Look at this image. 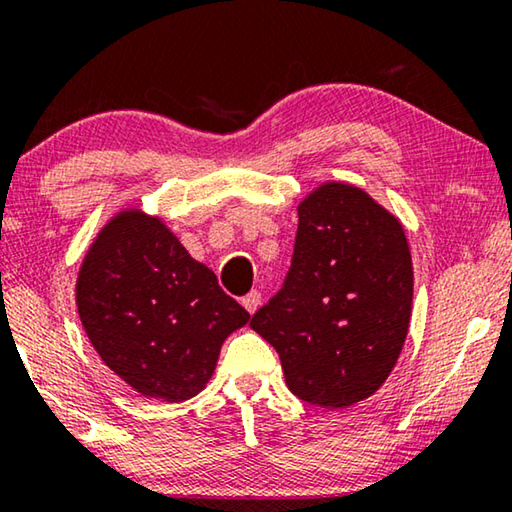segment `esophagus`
I'll return each instance as SVG.
<instances>
[{
    "label": "esophagus",
    "mask_w": 512,
    "mask_h": 512,
    "mask_svg": "<svg viewBox=\"0 0 512 512\" xmlns=\"http://www.w3.org/2000/svg\"><path fill=\"white\" fill-rule=\"evenodd\" d=\"M241 303H243V308H246L250 315H253V312L259 308V305H262V294L259 292H250V294H246L241 299Z\"/></svg>",
    "instance_id": "1"
}]
</instances>
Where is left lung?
<instances>
[{"label": "left lung", "mask_w": 512, "mask_h": 512, "mask_svg": "<svg viewBox=\"0 0 512 512\" xmlns=\"http://www.w3.org/2000/svg\"><path fill=\"white\" fill-rule=\"evenodd\" d=\"M292 266L280 292L253 315L276 347L296 398L345 409L377 393L409 331L414 269L391 211L342 181L299 204Z\"/></svg>", "instance_id": "1"}]
</instances>
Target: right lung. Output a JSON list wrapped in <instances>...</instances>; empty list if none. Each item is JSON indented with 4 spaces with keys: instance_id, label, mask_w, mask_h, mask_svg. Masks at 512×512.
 I'll list each match as a JSON object with an SVG mask.
<instances>
[{
    "instance_id": "1",
    "label": "right lung",
    "mask_w": 512,
    "mask_h": 512,
    "mask_svg": "<svg viewBox=\"0 0 512 512\" xmlns=\"http://www.w3.org/2000/svg\"><path fill=\"white\" fill-rule=\"evenodd\" d=\"M80 322L103 363L144 398L183 402L207 386L225 338L250 315L158 216L103 225L75 282Z\"/></svg>"
}]
</instances>
